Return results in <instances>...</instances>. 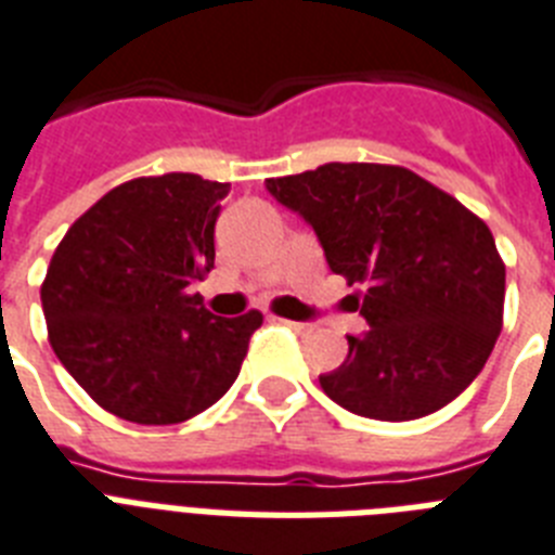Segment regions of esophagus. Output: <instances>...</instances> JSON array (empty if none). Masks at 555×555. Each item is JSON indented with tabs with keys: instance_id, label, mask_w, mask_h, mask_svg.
Returning a JSON list of instances; mask_svg holds the SVG:
<instances>
[{
	"instance_id": "1",
	"label": "esophagus",
	"mask_w": 555,
	"mask_h": 555,
	"mask_svg": "<svg viewBox=\"0 0 555 555\" xmlns=\"http://www.w3.org/2000/svg\"><path fill=\"white\" fill-rule=\"evenodd\" d=\"M287 327H291V331H296V333H301V336H305V333H310L313 331V324L310 322H293V319H287Z\"/></svg>"
}]
</instances>
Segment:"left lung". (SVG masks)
Here are the masks:
<instances>
[{
	"label": "left lung",
	"mask_w": 555,
	"mask_h": 555,
	"mask_svg": "<svg viewBox=\"0 0 555 555\" xmlns=\"http://www.w3.org/2000/svg\"><path fill=\"white\" fill-rule=\"evenodd\" d=\"M313 228L327 268L364 285L350 296L371 331L319 385L364 418L410 422L456 399L502 331L504 264L488 224L408 168L331 162L268 179Z\"/></svg>",
	"instance_id": "left-lung-1"
}]
</instances>
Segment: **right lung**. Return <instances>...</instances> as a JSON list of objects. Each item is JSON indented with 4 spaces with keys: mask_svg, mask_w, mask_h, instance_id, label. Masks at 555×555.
Wrapping results in <instances>:
<instances>
[{
    "mask_svg": "<svg viewBox=\"0 0 555 555\" xmlns=\"http://www.w3.org/2000/svg\"><path fill=\"white\" fill-rule=\"evenodd\" d=\"M231 184L196 173L133 179L59 242L42 285L53 353L85 393L137 425H176L236 382L262 313L214 317L191 287L210 273Z\"/></svg>",
    "mask_w": 555,
    "mask_h": 555,
    "instance_id": "1",
    "label": "right lung"
}]
</instances>
